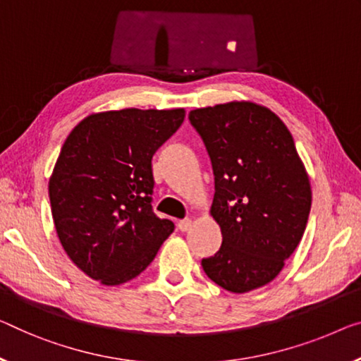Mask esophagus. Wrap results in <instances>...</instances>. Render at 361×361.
Instances as JSON below:
<instances>
[{"label":"esophagus","mask_w":361,"mask_h":361,"mask_svg":"<svg viewBox=\"0 0 361 361\" xmlns=\"http://www.w3.org/2000/svg\"><path fill=\"white\" fill-rule=\"evenodd\" d=\"M191 228V220L190 219H185V220H180L178 222V230L180 232H188V230Z\"/></svg>","instance_id":"1"}]
</instances>
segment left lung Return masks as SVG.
Returning a JSON list of instances; mask_svg holds the SVG:
<instances>
[{"label": "left lung", "instance_id": "obj_1", "mask_svg": "<svg viewBox=\"0 0 361 361\" xmlns=\"http://www.w3.org/2000/svg\"><path fill=\"white\" fill-rule=\"evenodd\" d=\"M211 157V214L222 246L201 261L204 272L232 293L279 276L305 233L311 209L308 175L293 137L276 113L251 102L190 111Z\"/></svg>", "mask_w": 361, "mask_h": 361}]
</instances>
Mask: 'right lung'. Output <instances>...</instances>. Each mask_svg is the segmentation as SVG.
Wrapping results in <instances>:
<instances>
[{
	"mask_svg": "<svg viewBox=\"0 0 361 361\" xmlns=\"http://www.w3.org/2000/svg\"><path fill=\"white\" fill-rule=\"evenodd\" d=\"M183 120V109L95 113L64 141L48 183L53 222L69 259L94 281L137 277L175 230L152 209V157Z\"/></svg>",
	"mask_w": 361,
	"mask_h": 361,
	"instance_id": "right-lung-1",
	"label": "right lung"
}]
</instances>
